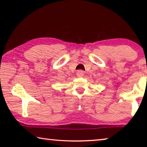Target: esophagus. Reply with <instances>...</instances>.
<instances>
[{
    "label": "esophagus",
    "mask_w": 147,
    "mask_h": 147,
    "mask_svg": "<svg viewBox=\"0 0 147 147\" xmlns=\"http://www.w3.org/2000/svg\"><path fill=\"white\" fill-rule=\"evenodd\" d=\"M84 75V73L82 71H78L76 72V76L78 77H82Z\"/></svg>",
    "instance_id": "34e87169"
}]
</instances>
